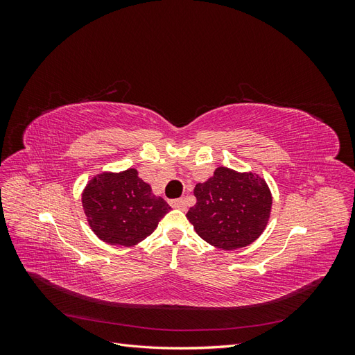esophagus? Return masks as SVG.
Wrapping results in <instances>:
<instances>
[{
    "label": "esophagus",
    "instance_id": "1",
    "mask_svg": "<svg viewBox=\"0 0 355 355\" xmlns=\"http://www.w3.org/2000/svg\"><path fill=\"white\" fill-rule=\"evenodd\" d=\"M170 206L175 207V209H180V210H185L187 209V200L185 198H178V200H171L170 201Z\"/></svg>",
    "mask_w": 355,
    "mask_h": 355
}]
</instances>
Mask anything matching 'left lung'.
<instances>
[{"instance_id": "8db88e82", "label": "left lung", "mask_w": 355, "mask_h": 355, "mask_svg": "<svg viewBox=\"0 0 355 355\" xmlns=\"http://www.w3.org/2000/svg\"><path fill=\"white\" fill-rule=\"evenodd\" d=\"M197 202L187 213L196 232L222 250L252 244L270 219L272 197L265 180L252 173L219 167L210 179L196 185Z\"/></svg>"}]
</instances>
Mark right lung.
<instances>
[{"label":"right lung","mask_w":355,"mask_h":355,"mask_svg":"<svg viewBox=\"0 0 355 355\" xmlns=\"http://www.w3.org/2000/svg\"><path fill=\"white\" fill-rule=\"evenodd\" d=\"M83 209L101 240L130 247L154 232L170 206L153 194L135 168H128L90 180L83 192Z\"/></svg>","instance_id":"add662e5"}]
</instances>
